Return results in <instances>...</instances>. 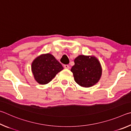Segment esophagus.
I'll return each mask as SVG.
<instances>
[{
	"label": "esophagus",
	"mask_w": 131,
	"mask_h": 131,
	"mask_svg": "<svg viewBox=\"0 0 131 131\" xmlns=\"http://www.w3.org/2000/svg\"><path fill=\"white\" fill-rule=\"evenodd\" d=\"M64 68L66 70H68L70 68V67H69V66L67 65V64H65V65H64Z\"/></svg>",
	"instance_id": "1"
}]
</instances>
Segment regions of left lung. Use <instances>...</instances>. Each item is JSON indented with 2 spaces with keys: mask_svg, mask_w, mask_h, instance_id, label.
<instances>
[{
  "mask_svg": "<svg viewBox=\"0 0 131 131\" xmlns=\"http://www.w3.org/2000/svg\"><path fill=\"white\" fill-rule=\"evenodd\" d=\"M74 63L71 71L77 83L83 88H90L98 83L101 77L102 69L97 57L79 55L75 59Z\"/></svg>",
  "mask_w": 131,
  "mask_h": 131,
  "instance_id": "obj_1",
  "label": "left lung"
}]
</instances>
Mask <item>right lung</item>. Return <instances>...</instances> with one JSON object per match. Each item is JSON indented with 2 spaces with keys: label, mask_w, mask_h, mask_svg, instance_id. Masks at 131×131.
Listing matches in <instances>:
<instances>
[{
  "label": "right lung",
  "mask_w": 131,
  "mask_h": 131,
  "mask_svg": "<svg viewBox=\"0 0 131 131\" xmlns=\"http://www.w3.org/2000/svg\"><path fill=\"white\" fill-rule=\"evenodd\" d=\"M31 68L34 79L40 84L48 83L63 70L61 64L50 53L37 57L32 62Z\"/></svg>",
  "instance_id": "right-lung-1"
}]
</instances>
